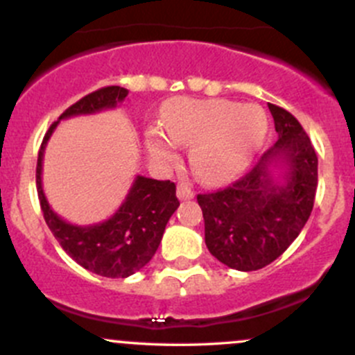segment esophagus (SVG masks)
Returning a JSON list of instances; mask_svg holds the SVG:
<instances>
[{
    "label": "esophagus",
    "instance_id": "1",
    "mask_svg": "<svg viewBox=\"0 0 355 355\" xmlns=\"http://www.w3.org/2000/svg\"><path fill=\"white\" fill-rule=\"evenodd\" d=\"M196 196V192L192 191L191 187H189L187 184H180L177 187V198L182 199V200H187V199H192Z\"/></svg>",
    "mask_w": 355,
    "mask_h": 355
}]
</instances>
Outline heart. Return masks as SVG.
Listing matches in <instances>:
<instances>
[{
    "label": "heart",
    "instance_id": "obj_1",
    "mask_svg": "<svg viewBox=\"0 0 355 355\" xmlns=\"http://www.w3.org/2000/svg\"><path fill=\"white\" fill-rule=\"evenodd\" d=\"M161 125L166 135L159 128H149L146 134L149 155L168 164L175 159V144L191 146V166L206 184H220L244 171L268 128L259 106L187 98L164 105Z\"/></svg>",
    "mask_w": 355,
    "mask_h": 355
}]
</instances>
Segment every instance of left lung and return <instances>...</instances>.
I'll use <instances>...</instances> for the list:
<instances>
[{"mask_svg":"<svg viewBox=\"0 0 355 355\" xmlns=\"http://www.w3.org/2000/svg\"><path fill=\"white\" fill-rule=\"evenodd\" d=\"M278 141L256 166L223 191L199 194L204 241L220 263L256 271L273 263L309 220L318 187V156L293 114L268 105Z\"/></svg>","mask_w":355,"mask_h":355,"instance_id":"obj_1","label":"left lung"}]
</instances>
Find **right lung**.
<instances>
[{"instance_id":"add662e5","label":"right lung","mask_w":355,"mask_h":355,"mask_svg":"<svg viewBox=\"0 0 355 355\" xmlns=\"http://www.w3.org/2000/svg\"><path fill=\"white\" fill-rule=\"evenodd\" d=\"M128 91L110 85L84 96L49 127L41 144L35 184L46 225L63 250L85 270L106 278H127L151 261L163 239L171 214L180 206L175 184L137 175L121 206L108 220L94 225H73L53 211L42 191V159L53 132L62 120L114 110Z\"/></svg>"}]
</instances>
